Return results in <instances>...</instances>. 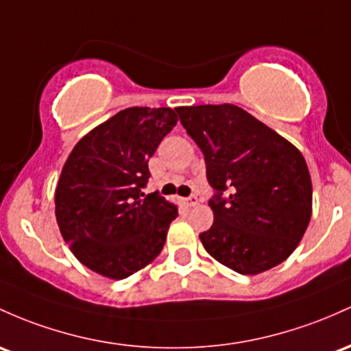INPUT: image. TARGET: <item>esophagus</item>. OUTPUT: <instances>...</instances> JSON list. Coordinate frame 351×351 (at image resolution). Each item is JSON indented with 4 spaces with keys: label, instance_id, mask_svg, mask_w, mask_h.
Instances as JSON below:
<instances>
[{
    "label": "esophagus",
    "instance_id": "1",
    "mask_svg": "<svg viewBox=\"0 0 351 351\" xmlns=\"http://www.w3.org/2000/svg\"><path fill=\"white\" fill-rule=\"evenodd\" d=\"M184 205H186V206L198 205V198H196V196H190V198H184Z\"/></svg>",
    "mask_w": 351,
    "mask_h": 351
}]
</instances>
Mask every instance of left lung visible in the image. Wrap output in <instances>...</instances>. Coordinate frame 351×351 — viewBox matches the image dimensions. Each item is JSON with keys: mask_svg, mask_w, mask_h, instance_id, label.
<instances>
[{"mask_svg": "<svg viewBox=\"0 0 351 351\" xmlns=\"http://www.w3.org/2000/svg\"><path fill=\"white\" fill-rule=\"evenodd\" d=\"M202 149L215 219L199 233L215 260L256 275L287 260L311 217L306 161L290 141L234 105L175 108Z\"/></svg>", "mask_w": 351, "mask_h": 351, "instance_id": "1", "label": "left lung"}]
</instances>
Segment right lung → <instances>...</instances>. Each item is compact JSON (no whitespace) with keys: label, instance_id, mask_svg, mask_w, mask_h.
<instances>
[{"label":"right lung","instance_id":"right-lung-1","mask_svg":"<svg viewBox=\"0 0 351 351\" xmlns=\"http://www.w3.org/2000/svg\"><path fill=\"white\" fill-rule=\"evenodd\" d=\"M176 121L171 108H126L69 153L55 193L56 221L84 267L123 280L160 255L178 210L143 188L149 158Z\"/></svg>","mask_w":351,"mask_h":351}]
</instances>
